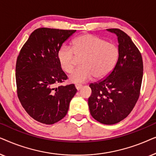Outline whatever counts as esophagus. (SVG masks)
<instances>
[{
  "label": "esophagus",
  "instance_id": "esophagus-1",
  "mask_svg": "<svg viewBox=\"0 0 156 156\" xmlns=\"http://www.w3.org/2000/svg\"><path fill=\"white\" fill-rule=\"evenodd\" d=\"M75 87H76V89H77V90H80V89L82 88V85H81V84H76L75 85Z\"/></svg>",
  "mask_w": 156,
  "mask_h": 156
}]
</instances>
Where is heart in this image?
<instances>
[{
    "mask_svg": "<svg viewBox=\"0 0 156 156\" xmlns=\"http://www.w3.org/2000/svg\"><path fill=\"white\" fill-rule=\"evenodd\" d=\"M118 47L91 34L78 36L72 42V48L63 44L57 52L62 69L69 74L73 71L76 58H82V67L69 76L72 83H83L105 77L114 69L119 58Z\"/></svg>",
    "mask_w": 156,
    "mask_h": 156,
    "instance_id": "heart-1",
    "label": "heart"
}]
</instances>
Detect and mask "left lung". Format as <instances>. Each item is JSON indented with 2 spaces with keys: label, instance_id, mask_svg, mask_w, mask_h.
Here are the masks:
<instances>
[{
  "label": "left lung",
  "instance_id": "1",
  "mask_svg": "<svg viewBox=\"0 0 156 156\" xmlns=\"http://www.w3.org/2000/svg\"><path fill=\"white\" fill-rule=\"evenodd\" d=\"M118 37L119 55L107 77L91 83L88 99L90 114L99 123L120 122L133 110L140 95L144 65L141 54L131 37L117 28L107 29Z\"/></svg>",
  "mask_w": 156,
  "mask_h": 156
}]
</instances>
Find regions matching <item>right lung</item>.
<instances>
[{
    "instance_id": "obj_1",
    "label": "right lung",
    "mask_w": 156,
    "mask_h": 156,
    "mask_svg": "<svg viewBox=\"0 0 156 156\" xmlns=\"http://www.w3.org/2000/svg\"><path fill=\"white\" fill-rule=\"evenodd\" d=\"M75 30L41 27L34 30L17 58V94L23 107L32 118L53 124L66 116L76 92L74 84H56L67 79L59 65L57 52Z\"/></svg>"
}]
</instances>
